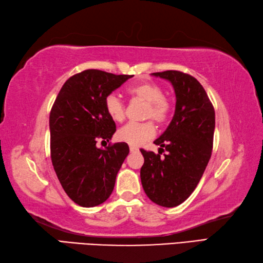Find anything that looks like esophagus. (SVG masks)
<instances>
[{
	"label": "esophagus",
	"instance_id": "esophagus-1",
	"mask_svg": "<svg viewBox=\"0 0 263 263\" xmlns=\"http://www.w3.org/2000/svg\"><path fill=\"white\" fill-rule=\"evenodd\" d=\"M138 151V148L137 147H135V146H130V152L131 153H135V152H137Z\"/></svg>",
	"mask_w": 263,
	"mask_h": 263
}]
</instances>
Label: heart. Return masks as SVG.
<instances>
[{
  "mask_svg": "<svg viewBox=\"0 0 263 263\" xmlns=\"http://www.w3.org/2000/svg\"><path fill=\"white\" fill-rule=\"evenodd\" d=\"M127 93L132 98L147 102L145 117L153 118L155 122L163 124L170 117L173 106L169 99L163 97V90L154 83H140L127 87ZM104 109L112 121L122 122L125 118V104L116 94H109L104 99ZM155 136V126L153 122L127 123L117 131L118 140L131 146H140Z\"/></svg>",
  "mask_w": 263,
  "mask_h": 263,
  "instance_id": "b5f03b06",
  "label": "heart"
}]
</instances>
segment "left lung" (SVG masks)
<instances>
[{"instance_id": "8db88e82", "label": "left lung", "mask_w": 263, "mask_h": 263, "mask_svg": "<svg viewBox=\"0 0 263 263\" xmlns=\"http://www.w3.org/2000/svg\"><path fill=\"white\" fill-rule=\"evenodd\" d=\"M169 80L176 94L173 121L154 141L159 154L140 149L144 165L141 184L153 202L176 207L197 187L212 156L215 110L206 90L197 79L180 71L152 73ZM165 149L167 154L161 156Z\"/></svg>"}]
</instances>
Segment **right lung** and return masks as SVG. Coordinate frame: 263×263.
I'll list each match as a JSON object with an SVG mask.
<instances>
[{
  "label": "right lung",
  "instance_id": "obj_1",
  "mask_svg": "<svg viewBox=\"0 0 263 263\" xmlns=\"http://www.w3.org/2000/svg\"><path fill=\"white\" fill-rule=\"evenodd\" d=\"M101 70H85L62 86L49 116L50 156L62 187L82 207H95L110 197L117 173L127 156L126 142L98 148L109 141L116 124L104 99L130 79Z\"/></svg>",
  "mask_w": 263,
  "mask_h": 263
}]
</instances>
